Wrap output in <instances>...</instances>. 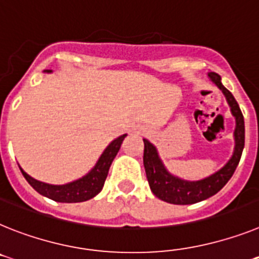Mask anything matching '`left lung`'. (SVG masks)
Masks as SVG:
<instances>
[{
    "label": "left lung",
    "instance_id": "1",
    "mask_svg": "<svg viewBox=\"0 0 259 259\" xmlns=\"http://www.w3.org/2000/svg\"><path fill=\"white\" fill-rule=\"evenodd\" d=\"M212 82H215L219 89L224 93L225 98L231 106V111L236 118V130H235V153L231 160L224 167L216 171L215 174L196 182H189L182 181L177 177H173L161 162L160 157L157 154L156 148L144 139V167L147 173L148 183L151 187L152 193L160 198L161 200L171 204H194V203L202 202L209 196L215 195L223 187L227 185L231 177L235 173L236 167L240 162L241 154L245 145V124L244 116L238 107L237 101L228 89H225L222 83V79L218 73L211 72L208 74Z\"/></svg>",
    "mask_w": 259,
    "mask_h": 259
}]
</instances>
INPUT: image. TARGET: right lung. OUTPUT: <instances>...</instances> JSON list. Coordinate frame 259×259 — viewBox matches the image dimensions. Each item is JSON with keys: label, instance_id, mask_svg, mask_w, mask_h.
Here are the masks:
<instances>
[{"label": "right lung", "instance_id": "1", "mask_svg": "<svg viewBox=\"0 0 259 259\" xmlns=\"http://www.w3.org/2000/svg\"><path fill=\"white\" fill-rule=\"evenodd\" d=\"M50 72V70H48ZM127 135H121L118 139H115L111 144L106 148V151L101 156L94 169L90 171L88 176L82 177L81 180L74 181L68 185L63 186H54V185H47V183L39 182V181L31 178L27 173H24L21 169L22 174L26 178L31 186L36 190L41 195L52 199L55 202L61 203H77L85 202L89 199L94 198L97 194L102 190L105 181L107 178L108 169L111 166V162L114 161L115 156L118 154L120 145Z\"/></svg>", "mask_w": 259, "mask_h": 259}]
</instances>
